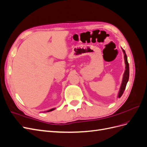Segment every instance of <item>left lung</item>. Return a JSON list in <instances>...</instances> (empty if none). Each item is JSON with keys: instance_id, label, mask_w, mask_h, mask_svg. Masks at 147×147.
<instances>
[{"instance_id": "left-lung-1", "label": "left lung", "mask_w": 147, "mask_h": 147, "mask_svg": "<svg viewBox=\"0 0 147 147\" xmlns=\"http://www.w3.org/2000/svg\"><path fill=\"white\" fill-rule=\"evenodd\" d=\"M123 53H124V61H125V64H126V70H125V71H124L121 86V88H120V90H119V94H118L119 98H120V97H121L124 90H125L127 83L129 80V63L127 62V56H126V54L125 51H124V50H123Z\"/></svg>"}]
</instances>
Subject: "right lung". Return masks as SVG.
Masks as SVG:
<instances>
[{
  "label": "right lung",
  "mask_w": 147,
  "mask_h": 147,
  "mask_svg": "<svg viewBox=\"0 0 147 147\" xmlns=\"http://www.w3.org/2000/svg\"><path fill=\"white\" fill-rule=\"evenodd\" d=\"M55 109H51V110H48V112H50V111H52V110H54Z\"/></svg>",
  "instance_id": "1"
}]
</instances>
